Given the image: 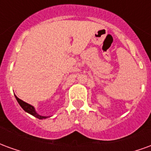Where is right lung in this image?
<instances>
[{
    "label": "right lung",
    "mask_w": 151,
    "mask_h": 151,
    "mask_svg": "<svg viewBox=\"0 0 151 151\" xmlns=\"http://www.w3.org/2000/svg\"><path fill=\"white\" fill-rule=\"evenodd\" d=\"M15 98H16V99H17V101H18V103L19 104V105L21 106L22 108L25 111H27V112H28L29 114H31V115H32V116H34L35 117H36V118H38V119H40V120H43V119H46V118H47V116H40V115H39V114L35 111V108L32 106V105L29 104H27V103H26V102L24 101H22V99H18L16 95H15Z\"/></svg>",
    "instance_id": "add662e5"
}]
</instances>
